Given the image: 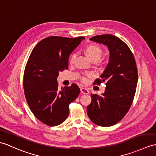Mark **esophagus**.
Instances as JSON below:
<instances>
[{
	"instance_id": "34e87169",
	"label": "esophagus",
	"mask_w": 156,
	"mask_h": 156,
	"mask_svg": "<svg viewBox=\"0 0 156 156\" xmlns=\"http://www.w3.org/2000/svg\"><path fill=\"white\" fill-rule=\"evenodd\" d=\"M80 91L82 94H89V91L87 89L84 88H80Z\"/></svg>"
}]
</instances>
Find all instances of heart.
Returning <instances> with one entry per match:
<instances>
[{
    "label": "heart",
    "mask_w": 156,
    "mask_h": 156,
    "mask_svg": "<svg viewBox=\"0 0 156 156\" xmlns=\"http://www.w3.org/2000/svg\"><path fill=\"white\" fill-rule=\"evenodd\" d=\"M85 51L90 59L93 60V59H98L100 58V56H102V49L100 46L96 44H89L85 48ZM76 57V53H73L70 56V64H73L75 60ZM92 74H88L85 76H83L80 78V81L83 83V84H86L87 82H88L89 78L90 77H92Z\"/></svg>",
    "instance_id": "1"
}]
</instances>
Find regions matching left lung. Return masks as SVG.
Segmentation results:
<instances>
[{
  "label": "left lung",
  "mask_w": 156,
  "mask_h": 156,
  "mask_svg": "<svg viewBox=\"0 0 156 156\" xmlns=\"http://www.w3.org/2000/svg\"><path fill=\"white\" fill-rule=\"evenodd\" d=\"M90 41L106 45L110 60L106 69L94 82H106L102 95L91 94L87 107L89 118L95 124L108 127L117 124L128 113L133 102L137 84V68L128 46L112 34L95 36Z\"/></svg>",
  "instance_id": "obj_1"
}]
</instances>
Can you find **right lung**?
Masks as SVG:
<instances>
[{
  "instance_id": "1",
  "label": "right lung",
  "mask_w": 156,
  "mask_h": 156,
  "mask_svg": "<svg viewBox=\"0 0 156 156\" xmlns=\"http://www.w3.org/2000/svg\"><path fill=\"white\" fill-rule=\"evenodd\" d=\"M85 38L50 37L32 50L25 66L23 86L29 108L38 120L55 126L69 114V104L80 92L75 84L58 89V72L68 69V58Z\"/></svg>"
}]
</instances>
